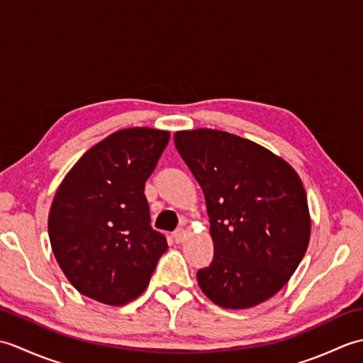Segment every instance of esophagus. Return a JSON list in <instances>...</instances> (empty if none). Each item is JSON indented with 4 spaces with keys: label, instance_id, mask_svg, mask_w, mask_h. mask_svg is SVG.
I'll list each match as a JSON object with an SVG mask.
<instances>
[{
    "label": "esophagus",
    "instance_id": "esophagus-1",
    "mask_svg": "<svg viewBox=\"0 0 363 363\" xmlns=\"http://www.w3.org/2000/svg\"><path fill=\"white\" fill-rule=\"evenodd\" d=\"M173 238H174L176 243L184 242V238H186V230H184L182 228L181 229H176L174 233H173Z\"/></svg>",
    "mask_w": 363,
    "mask_h": 363
}]
</instances>
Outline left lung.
Here are the masks:
<instances>
[{
    "label": "left lung",
    "mask_w": 363,
    "mask_h": 363,
    "mask_svg": "<svg viewBox=\"0 0 363 363\" xmlns=\"http://www.w3.org/2000/svg\"><path fill=\"white\" fill-rule=\"evenodd\" d=\"M174 146L203 189L213 259L198 269L204 295L248 309L276 295L311 238L307 195L287 162L264 146L215 129L179 130Z\"/></svg>",
    "instance_id": "8db88e82"
}]
</instances>
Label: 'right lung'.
I'll use <instances>...</instances> for the list:
<instances>
[{"label": "right lung", "mask_w": 363, "mask_h": 363, "mask_svg": "<svg viewBox=\"0 0 363 363\" xmlns=\"http://www.w3.org/2000/svg\"><path fill=\"white\" fill-rule=\"evenodd\" d=\"M168 140L167 130H117L91 146L59 186L48 217L50 242L82 295L123 306L148 287L168 246L150 225L143 190Z\"/></svg>", "instance_id": "add662e5"}]
</instances>
